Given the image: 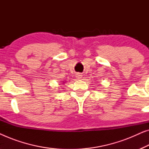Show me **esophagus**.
<instances>
[{
  "label": "esophagus",
  "mask_w": 149,
  "mask_h": 149,
  "mask_svg": "<svg viewBox=\"0 0 149 149\" xmlns=\"http://www.w3.org/2000/svg\"><path fill=\"white\" fill-rule=\"evenodd\" d=\"M76 77L78 79H80L82 78V74H80V73H77V74H76Z\"/></svg>",
  "instance_id": "esophagus-1"
}]
</instances>
